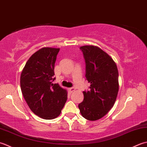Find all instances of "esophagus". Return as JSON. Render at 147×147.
I'll return each mask as SVG.
<instances>
[{
  "label": "esophagus",
  "mask_w": 147,
  "mask_h": 147,
  "mask_svg": "<svg viewBox=\"0 0 147 147\" xmlns=\"http://www.w3.org/2000/svg\"><path fill=\"white\" fill-rule=\"evenodd\" d=\"M68 91H69L70 93H71V92H73L75 91L74 88H68Z\"/></svg>",
  "instance_id": "34e87169"
}]
</instances>
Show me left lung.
Instances as JSON below:
<instances>
[{
  "label": "left lung",
  "mask_w": 147,
  "mask_h": 147,
  "mask_svg": "<svg viewBox=\"0 0 147 147\" xmlns=\"http://www.w3.org/2000/svg\"><path fill=\"white\" fill-rule=\"evenodd\" d=\"M86 62V77L91 84L83 91L84 100L79 109L83 117L96 121L109 112L115 103L119 91L116 63L107 53L94 46L80 47Z\"/></svg>",
  "instance_id": "left-lung-1"
}]
</instances>
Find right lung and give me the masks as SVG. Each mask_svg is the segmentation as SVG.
Wrapping results in <instances>:
<instances>
[{
    "mask_svg": "<svg viewBox=\"0 0 147 147\" xmlns=\"http://www.w3.org/2000/svg\"><path fill=\"white\" fill-rule=\"evenodd\" d=\"M59 48L43 47L26 63L20 77L22 94L30 109L40 118L50 120L61 113L67 91L53 84L55 64Z\"/></svg>",
    "mask_w": 147,
    "mask_h": 147,
    "instance_id": "right-lung-1",
    "label": "right lung"
}]
</instances>
